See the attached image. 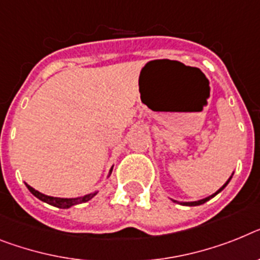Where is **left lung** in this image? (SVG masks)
Here are the masks:
<instances>
[{"instance_id": "8db88e82", "label": "left lung", "mask_w": 260, "mask_h": 260, "mask_svg": "<svg viewBox=\"0 0 260 260\" xmlns=\"http://www.w3.org/2000/svg\"><path fill=\"white\" fill-rule=\"evenodd\" d=\"M231 177H233V176H231ZM231 177L229 178L228 181H226V184H224L223 186H222V187H219V189H218V190L215 191L214 194H211V196H209V197L204 198V200H200V201H194V202H180V204H181V205H185V206H198V205H202V204H205V202H206V201H209V200H210V198L215 197V196H217V194L219 193V191H222V190H223L224 187H226V185H228L229 182H230ZM174 202H177V201H174Z\"/></svg>"}]
</instances>
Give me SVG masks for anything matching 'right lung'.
Wrapping results in <instances>:
<instances>
[{
  "instance_id": "right-lung-1",
  "label": "right lung",
  "mask_w": 260,
  "mask_h": 260,
  "mask_svg": "<svg viewBox=\"0 0 260 260\" xmlns=\"http://www.w3.org/2000/svg\"><path fill=\"white\" fill-rule=\"evenodd\" d=\"M111 173H112V168H111L110 174H108V176H111ZM26 186H27V189H29V190H30V193H31L32 196H36V197L38 198V200L43 201V202H46V204L52 205V206H55V208H59V209H69V208H71V206H74V205L84 204V202L89 201V200H91V198H93L98 194V191H95V193L86 194V196H83V197H78V198L50 197V196H46V194L39 193L38 190H36V189L30 186V185L26 184Z\"/></svg>"
}]
</instances>
